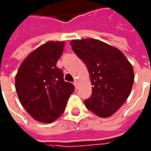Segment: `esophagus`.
Instances as JSON below:
<instances>
[{"label":"esophagus","mask_w":151,"mask_h":151,"mask_svg":"<svg viewBox=\"0 0 151 151\" xmlns=\"http://www.w3.org/2000/svg\"><path fill=\"white\" fill-rule=\"evenodd\" d=\"M73 85H74V87H75V88H78V82L77 81V80H75L74 81V83H73Z\"/></svg>","instance_id":"esophagus-1"}]
</instances>
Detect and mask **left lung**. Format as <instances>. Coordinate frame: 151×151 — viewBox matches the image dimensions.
Instances as JSON below:
<instances>
[{
  "label": "left lung",
  "mask_w": 151,
  "mask_h": 151,
  "mask_svg": "<svg viewBox=\"0 0 151 151\" xmlns=\"http://www.w3.org/2000/svg\"><path fill=\"white\" fill-rule=\"evenodd\" d=\"M70 45L85 63L93 85L84 104L98 116L109 117L131 93L135 78L132 63L117 48L98 40H73Z\"/></svg>",
  "instance_id": "1"
}]
</instances>
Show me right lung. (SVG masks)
<instances>
[{
  "instance_id": "obj_1",
  "label": "right lung",
  "mask_w": 151,
  "mask_h": 151,
  "mask_svg": "<svg viewBox=\"0 0 151 151\" xmlns=\"http://www.w3.org/2000/svg\"><path fill=\"white\" fill-rule=\"evenodd\" d=\"M64 41H48L39 46L21 63L15 83L19 100L37 122L51 123L63 113L74 86L64 82L56 67Z\"/></svg>"
}]
</instances>
